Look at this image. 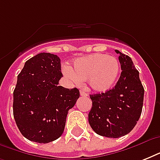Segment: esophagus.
<instances>
[{
  "mask_svg": "<svg viewBox=\"0 0 160 160\" xmlns=\"http://www.w3.org/2000/svg\"><path fill=\"white\" fill-rule=\"evenodd\" d=\"M80 95H81V96H85V97H86V96H88V94L86 92H85V90H81L80 91Z\"/></svg>",
  "mask_w": 160,
  "mask_h": 160,
  "instance_id": "1",
  "label": "esophagus"
}]
</instances>
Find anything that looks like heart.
I'll return each mask as SVG.
<instances>
[{
  "instance_id": "b5f03b06",
  "label": "heart",
  "mask_w": 160,
  "mask_h": 160,
  "mask_svg": "<svg viewBox=\"0 0 160 160\" xmlns=\"http://www.w3.org/2000/svg\"><path fill=\"white\" fill-rule=\"evenodd\" d=\"M120 65L118 59L106 54H93L77 58L74 68L64 67V74L72 82L80 84L87 80L90 89L105 92L114 85L119 76Z\"/></svg>"
}]
</instances>
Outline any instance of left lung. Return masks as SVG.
Here are the masks:
<instances>
[{"instance_id": "left-lung-1", "label": "left lung", "mask_w": 160, "mask_h": 160, "mask_svg": "<svg viewBox=\"0 0 160 160\" xmlns=\"http://www.w3.org/2000/svg\"><path fill=\"white\" fill-rule=\"evenodd\" d=\"M115 52L119 54L122 70L118 82L106 92L90 95V127L99 135L109 138L124 136L134 129L141 114L144 94L131 58L117 50Z\"/></svg>"}]
</instances>
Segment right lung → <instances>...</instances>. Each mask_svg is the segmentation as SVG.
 Listing matches in <instances>:
<instances>
[{
    "mask_svg": "<svg viewBox=\"0 0 160 160\" xmlns=\"http://www.w3.org/2000/svg\"><path fill=\"white\" fill-rule=\"evenodd\" d=\"M60 59L40 53L25 63L13 92V115L25 138L41 144L54 141L64 132L66 116L80 97L76 88L59 86Z\"/></svg>",
    "mask_w": 160,
    "mask_h": 160,
    "instance_id": "right-lung-1",
    "label": "right lung"
}]
</instances>
